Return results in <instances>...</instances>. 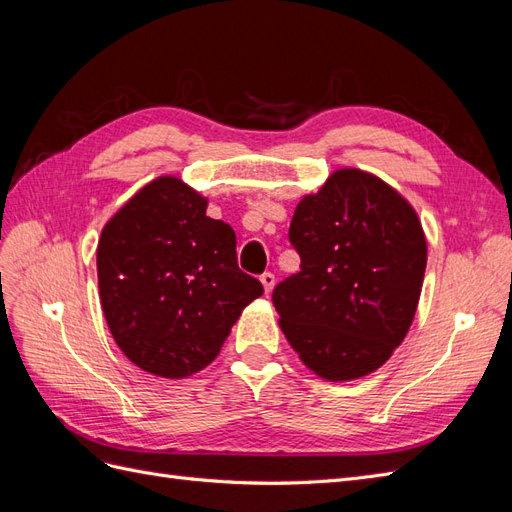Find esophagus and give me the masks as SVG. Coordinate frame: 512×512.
I'll list each match as a JSON object with an SVG mask.
<instances>
[{
    "mask_svg": "<svg viewBox=\"0 0 512 512\" xmlns=\"http://www.w3.org/2000/svg\"><path fill=\"white\" fill-rule=\"evenodd\" d=\"M260 282H262V288H265V294H271V290L275 286V275L273 273H262Z\"/></svg>",
    "mask_w": 512,
    "mask_h": 512,
    "instance_id": "1",
    "label": "esophagus"
}]
</instances>
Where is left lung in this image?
Wrapping results in <instances>:
<instances>
[{
  "mask_svg": "<svg viewBox=\"0 0 512 512\" xmlns=\"http://www.w3.org/2000/svg\"><path fill=\"white\" fill-rule=\"evenodd\" d=\"M301 271L273 290L280 329L327 382L369 376L404 342L421 299L427 239L408 200L361 168H337L290 222Z\"/></svg>",
  "mask_w": 512,
  "mask_h": 512,
  "instance_id": "8db88e82",
  "label": "left lung"
}]
</instances>
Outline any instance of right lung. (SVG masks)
Instances as JSON below:
<instances>
[{
	"label": "right lung",
	"mask_w": 512,
	"mask_h": 512,
	"mask_svg": "<svg viewBox=\"0 0 512 512\" xmlns=\"http://www.w3.org/2000/svg\"><path fill=\"white\" fill-rule=\"evenodd\" d=\"M181 177L143 185L102 228L100 303L115 344L160 378H188L220 354L262 294L237 265V237Z\"/></svg>",
	"instance_id": "obj_1"
}]
</instances>
